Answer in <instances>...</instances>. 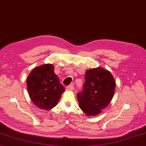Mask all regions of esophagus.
Segmentation results:
<instances>
[{
  "mask_svg": "<svg viewBox=\"0 0 146 146\" xmlns=\"http://www.w3.org/2000/svg\"><path fill=\"white\" fill-rule=\"evenodd\" d=\"M66 89H68V90H70V91H73V90H74V86H73V84H71V85L68 86L66 87Z\"/></svg>",
  "mask_w": 146,
  "mask_h": 146,
  "instance_id": "1",
  "label": "esophagus"
}]
</instances>
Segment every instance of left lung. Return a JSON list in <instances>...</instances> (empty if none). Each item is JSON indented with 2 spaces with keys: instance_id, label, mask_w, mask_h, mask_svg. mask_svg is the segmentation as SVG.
Masks as SVG:
<instances>
[{
  "instance_id": "obj_1",
  "label": "left lung",
  "mask_w": 146,
  "mask_h": 146,
  "mask_svg": "<svg viewBox=\"0 0 146 146\" xmlns=\"http://www.w3.org/2000/svg\"><path fill=\"white\" fill-rule=\"evenodd\" d=\"M115 81L107 70L97 68L87 70L83 90L77 94L80 109L88 116H96L105 109L115 92Z\"/></svg>"
}]
</instances>
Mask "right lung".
I'll return each instance as SVG.
<instances>
[{"label":"right lung","instance_id":"obj_1","mask_svg":"<svg viewBox=\"0 0 146 146\" xmlns=\"http://www.w3.org/2000/svg\"><path fill=\"white\" fill-rule=\"evenodd\" d=\"M27 88L35 106L46 110L56 106L65 91L52 64H44L33 69L27 78Z\"/></svg>","mask_w":146,"mask_h":146}]
</instances>
